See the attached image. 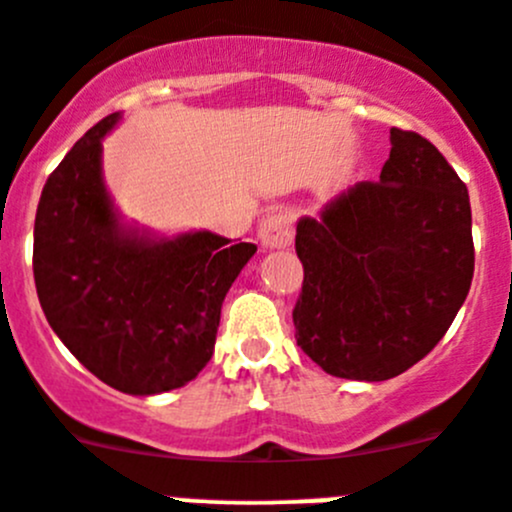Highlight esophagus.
Instances as JSON below:
<instances>
[{
	"label": "esophagus",
	"mask_w": 512,
	"mask_h": 512,
	"mask_svg": "<svg viewBox=\"0 0 512 512\" xmlns=\"http://www.w3.org/2000/svg\"><path fill=\"white\" fill-rule=\"evenodd\" d=\"M257 237L265 247H288L293 240V217L283 209L267 212L257 227Z\"/></svg>",
	"instance_id": "1"
}]
</instances>
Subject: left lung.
<instances>
[{
  "mask_svg": "<svg viewBox=\"0 0 512 512\" xmlns=\"http://www.w3.org/2000/svg\"><path fill=\"white\" fill-rule=\"evenodd\" d=\"M303 288L295 341L338 379L386 381L447 333L475 272L465 181L414 131L391 128L379 181H361L295 229Z\"/></svg>",
  "mask_w": 512,
  "mask_h": 512,
  "instance_id": "1",
  "label": "left lung"
}]
</instances>
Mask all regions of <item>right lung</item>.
<instances>
[{
  "mask_svg": "<svg viewBox=\"0 0 512 512\" xmlns=\"http://www.w3.org/2000/svg\"><path fill=\"white\" fill-rule=\"evenodd\" d=\"M95 123L47 176L32 270L47 323L80 364L123 394L179 389L209 364L227 290L257 247L212 232L146 240L118 227Z\"/></svg>",
  "mask_w": 512,
  "mask_h": 512,
  "instance_id": "obj_1",
  "label": "right lung"
}]
</instances>
